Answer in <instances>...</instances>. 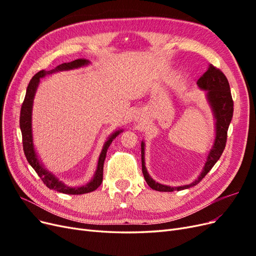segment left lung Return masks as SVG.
<instances>
[{"instance_id": "left-lung-1", "label": "left lung", "mask_w": 256, "mask_h": 256, "mask_svg": "<svg viewBox=\"0 0 256 256\" xmlns=\"http://www.w3.org/2000/svg\"><path fill=\"white\" fill-rule=\"evenodd\" d=\"M198 86L206 90V97L210 106L212 110L214 112V116L216 120V138L214 142L210 152H209L207 160L205 162V166L202 170V173L196 180L184 186H180V187H170V186L154 182L152 178L150 176L145 166V144L142 141L141 143V154H142V172L144 175L145 180L150 187L156 191L162 192H172V191H180L184 189H188L193 186L198 184L206 174L210 171L212 166L216 164V162L219 160L221 154L226 148V138H228V129L230 126V122L233 118V111H234V102L232 99L230 84L226 79V76L220 70V69L216 68L212 65H209L206 72L200 76L196 82Z\"/></svg>"}]
</instances>
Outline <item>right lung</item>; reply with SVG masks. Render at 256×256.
I'll list each match as a JSON object with an SVG mask.
<instances>
[{
	"instance_id": "right-lung-1",
	"label": "right lung",
	"mask_w": 256,
	"mask_h": 256,
	"mask_svg": "<svg viewBox=\"0 0 256 256\" xmlns=\"http://www.w3.org/2000/svg\"><path fill=\"white\" fill-rule=\"evenodd\" d=\"M90 62L84 58H78L74 60L70 63H64L56 66L52 70L46 72L40 70L38 72L32 79H30L28 88H26V94L23 100V104L21 106L20 111V129L22 134V143H23V150H24V154L26 157V160L30 164L36 173L42 178V182L47 186L49 189L56 190L62 193H65V194H84V193H88L96 190L100 184L102 182V177H104V159L106 156V150L109 148L112 141L118 136L122 130H118L113 132L106 143L104 144L102 150L100 152V156L98 159V164L96 172L94 174V177L92 178L90 182L86 184H83L81 187H68L64 182H60L58 178L54 176L52 173H50L48 170H46L44 166L42 164V162L38 159L37 154L34 148V143H33V134H32V108H33V100L36 90L38 88V84L40 82V78H44L46 74H50L56 72H63V70H70V69L80 68L82 66L88 65Z\"/></svg>"
}]
</instances>
